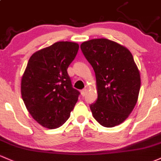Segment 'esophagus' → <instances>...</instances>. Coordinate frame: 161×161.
I'll list each match as a JSON object with an SVG mask.
<instances>
[{
	"instance_id": "1",
	"label": "esophagus",
	"mask_w": 161,
	"mask_h": 161,
	"mask_svg": "<svg viewBox=\"0 0 161 161\" xmlns=\"http://www.w3.org/2000/svg\"><path fill=\"white\" fill-rule=\"evenodd\" d=\"M86 93H87V89H86V88H84V89L81 90V91H80V94L83 97H84V95L86 94Z\"/></svg>"
}]
</instances>
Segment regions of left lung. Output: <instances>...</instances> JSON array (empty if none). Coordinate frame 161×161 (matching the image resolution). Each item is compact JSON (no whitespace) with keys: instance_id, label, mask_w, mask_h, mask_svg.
Masks as SVG:
<instances>
[{"instance_id":"obj_1","label":"left lung","mask_w":161,"mask_h":161,"mask_svg":"<svg viewBox=\"0 0 161 161\" xmlns=\"http://www.w3.org/2000/svg\"><path fill=\"white\" fill-rule=\"evenodd\" d=\"M80 48L96 76L97 100L90 106L93 117L103 127L119 125L134 110L141 88L132 53L106 38L85 41Z\"/></svg>"}]
</instances>
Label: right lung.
<instances>
[{"label": "right lung", "instance_id": "1", "mask_svg": "<svg viewBox=\"0 0 161 161\" xmlns=\"http://www.w3.org/2000/svg\"><path fill=\"white\" fill-rule=\"evenodd\" d=\"M79 49L78 44L59 41L33 53L21 78V96L33 118L43 127L63 125L80 94L72 87L68 66Z\"/></svg>", "mask_w": 161, "mask_h": 161}]
</instances>
